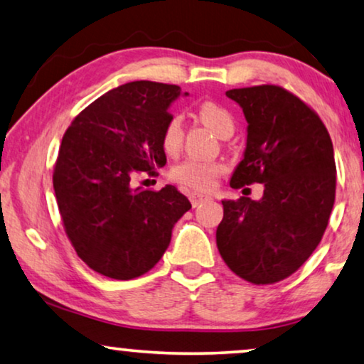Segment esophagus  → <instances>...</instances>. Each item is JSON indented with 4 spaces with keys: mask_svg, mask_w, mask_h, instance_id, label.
Listing matches in <instances>:
<instances>
[{
    "mask_svg": "<svg viewBox=\"0 0 364 364\" xmlns=\"http://www.w3.org/2000/svg\"><path fill=\"white\" fill-rule=\"evenodd\" d=\"M209 196H205V194H200V193H191L189 194V200H191L193 208H196V205L203 204L204 200H208Z\"/></svg>",
    "mask_w": 364,
    "mask_h": 364,
    "instance_id": "obj_1",
    "label": "esophagus"
}]
</instances>
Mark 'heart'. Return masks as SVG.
Masks as SVG:
<instances>
[{
    "mask_svg": "<svg viewBox=\"0 0 364 364\" xmlns=\"http://www.w3.org/2000/svg\"><path fill=\"white\" fill-rule=\"evenodd\" d=\"M198 116L200 121L219 134L220 137L232 135L235 129L234 116L225 107L217 105L214 101H203L198 106ZM183 119L180 114H173L168 119L164 130H161V147L166 154H176L181 149L183 144ZM224 171V165L220 161L213 160H200L189 156L184 159L180 164L175 165L170 171V178L173 181L184 184V186L198 189V191H205L215 184L217 176Z\"/></svg>",
    "mask_w": 364,
    "mask_h": 364,
    "instance_id": "obj_1",
    "label": "heart"
}]
</instances>
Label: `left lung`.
I'll return each mask as SVG.
<instances>
[{
    "instance_id": "left-lung-1",
    "label": "left lung",
    "mask_w": 364,
    "mask_h": 364,
    "mask_svg": "<svg viewBox=\"0 0 364 364\" xmlns=\"http://www.w3.org/2000/svg\"><path fill=\"white\" fill-rule=\"evenodd\" d=\"M248 122L247 149L230 186L264 184L263 198L222 200L215 242L222 259L252 284L296 273L321 243L335 203L333 145L318 114L278 85L225 93Z\"/></svg>"
}]
</instances>
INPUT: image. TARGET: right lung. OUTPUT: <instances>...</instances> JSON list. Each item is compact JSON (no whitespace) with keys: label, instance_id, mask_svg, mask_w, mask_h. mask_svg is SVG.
<instances>
[{"label":"right lung","instance_id":"obj_1","mask_svg":"<svg viewBox=\"0 0 364 364\" xmlns=\"http://www.w3.org/2000/svg\"><path fill=\"white\" fill-rule=\"evenodd\" d=\"M176 85L130 81L86 106L65 132L53 189L65 234L96 273L134 279L160 262L173 225L191 209L175 186L134 188L166 164L161 130ZM188 95V93H184Z\"/></svg>","mask_w":364,"mask_h":364}]
</instances>
